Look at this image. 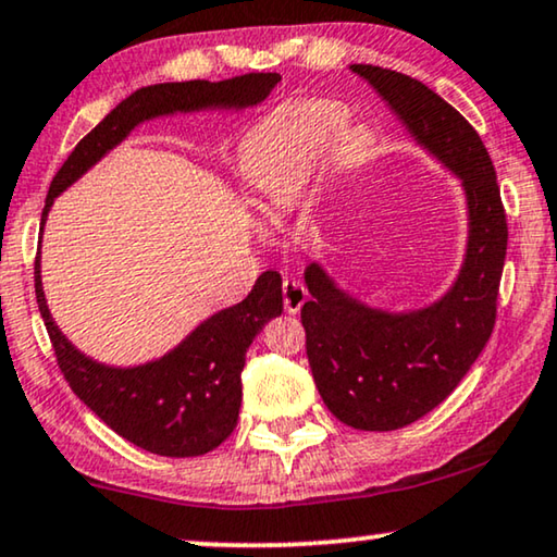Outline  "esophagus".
Returning a JSON list of instances; mask_svg holds the SVG:
<instances>
[{
	"instance_id": "1",
	"label": "esophagus",
	"mask_w": 557,
	"mask_h": 557,
	"mask_svg": "<svg viewBox=\"0 0 557 557\" xmlns=\"http://www.w3.org/2000/svg\"><path fill=\"white\" fill-rule=\"evenodd\" d=\"M307 300V289L295 280H285L282 282V305H285V312L295 314L300 312V307Z\"/></svg>"
}]
</instances>
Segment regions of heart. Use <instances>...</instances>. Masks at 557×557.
I'll return each instance as SVG.
<instances>
[{
    "label": "heart",
    "instance_id": "1",
    "mask_svg": "<svg viewBox=\"0 0 557 557\" xmlns=\"http://www.w3.org/2000/svg\"><path fill=\"white\" fill-rule=\"evenodd\" d=\"M350 110L337 99H295L270 112L247 135L243 177L264 210L277 212L300 199L322 170L332 145L343 157L364 149L360 129H345Z\"/></svg>",
    "mask_w": 557,
    "mask_h": 557
}]
</instances>
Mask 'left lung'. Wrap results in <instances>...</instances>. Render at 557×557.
Masks as SVG:
<instances>
[{
  "mask_svg": "<svg viewBox=\"0 0 557 557\" xmlns=\"http://www.w3.org/2000/svg\"><path fill=\"white\" fill-rule=\"evenodd\" d=\"M410 135L458 174L468 197V252L443 300L418 312H383L345 295L320 264L305 270L307 360L322 403L355 430L387 433L435 410L468 375L493 335L508 220L495 168L472 124L422 82L352 64Z\"/></svg>",
  "mask_w": 557,
  "mask_h": 557,
  "instance_id": "1",
  "label": "left lung"
}]
</instances>
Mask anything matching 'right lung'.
<instances>
[{"label": "right lung", "instance_id": "obj_1", "mask_svg": "<svg viewBox=\"0 0 557 557\" xmlns=\"http://www.w3.org/2000/svg\"><path fill=\"white\" fill-rule=\"evenodd\" d=\"M277 82V72H252L222 82H164L132 92L79 139L54 174L41 210V227L54 197L120 145L139 122L207 107L243 110L262 102ZM35 293L57 364L72 393L120 437L164 458H197L232 435L243 403L239 375L247 347L264 322L282 312V280L272 270L262 272L243 302L212 314L164 358L137 368H107L82 355L57 330L41 293L39 255L35 260Z\"/></svg>", "mask_w": 557, "mask_h": 557}]
</instances>
